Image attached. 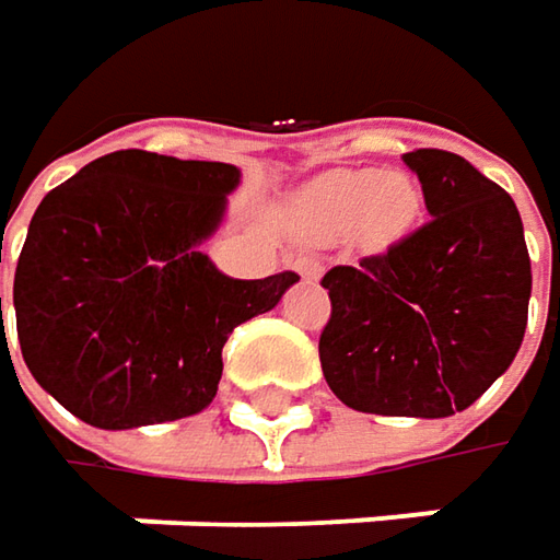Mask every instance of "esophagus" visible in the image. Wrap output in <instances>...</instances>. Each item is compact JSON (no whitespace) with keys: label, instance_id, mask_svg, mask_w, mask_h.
Here are the masks:
<instances>
[{"label":"esophagus","instance_id":"34e87169","mask_svg":"<svg viewBox=\"0 0 560 560\" xmlns=\"http://www.w3.org/2000/svg\"><path fill=\"white\" fill-rule=\"evenodd\" d=\"M294 272H301L304 279H320L324 266H320L317 259H311V256H298V259H294Z\"/></svg>","mask_w":560,"mask_h":560}]
</instances>
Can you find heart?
<instances>
[{"label": "heart", "instance_id": "b5f03b06", "mask_svg": "<svg viewBox=\"0 0 560 560\" xmlns=\"http://www.w3.org/2000/svg\"><path fill=\"white\" fill-rule=\"evenodd\" d=\"M423 211L420 182L400 170H330L304 182L291 198V221L307 240L349 236L384 253L417 228Z\"/></svg>", "mask_w": 560, "mask_h": 560}]
</instances>
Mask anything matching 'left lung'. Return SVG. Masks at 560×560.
<instances>
[{
  "instance_id": "1",
  "label": "left lung",
  "mask_w": 560,
  "mask_h": 560,
  "mask_svg": "<svg viewBox=\"0 0 560 560\" xmlns=\"http://www.w3.org/2000/svg\"><path fill=\"white\" fill-rule=\"evenodd\" d=\"M430 224L324 276L320 369L359 413L439 420L468 410L516 359L533 266L513 198L468 160L413 150Z\"/></svg>"
}]
</instances>
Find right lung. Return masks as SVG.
<instances>
[{"label":"right lung","mask_w":560,"mask_h":560,"mask_svg":"<svg viewBox=\"0 0 560 560\" xmlns=\"http://www.w3.org/2000/svg\"><path fill=\"white\" fill-rule=\"evenodd\" d=\"M236 185L230 163L118 150L37 205L15 269L19 342L34 382L82 423L137 430L201 413L233 327L298 281L230 279L201 253Z\"/></svg>","instance_id":"add662e5"}]
</instances>
